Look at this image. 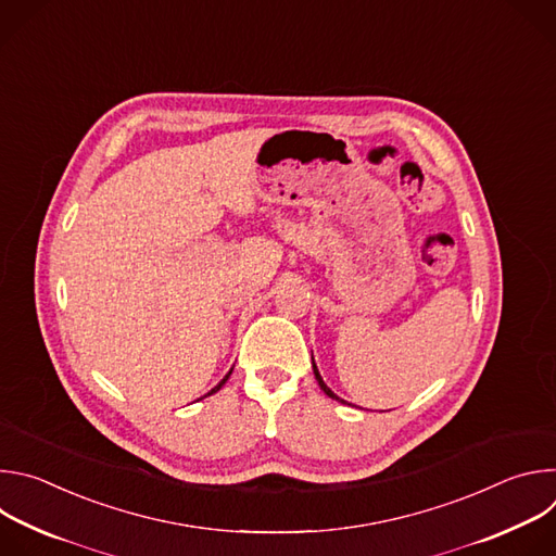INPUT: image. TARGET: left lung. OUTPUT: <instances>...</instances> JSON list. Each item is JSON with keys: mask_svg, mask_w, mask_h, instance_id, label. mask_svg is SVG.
Instances as JSON below:
<instances>
[{"mask_svg": "<svg viewBox=\"0 0 556 556\" xmlns=\"http://www.w3.org/2000/svg\"><path fill=\"white\" fill-rule=\"evenodd\" d=\"M312 369H314V376H316V380H319V387H321V389H324V391L330 395V399H332V401H339V403H345V401H341L339 395H337V393H334V391H332V389H330V387L324 382V378H321L319 369H316V365H314V358H312Z\"/></svg>", "mask_w": 556, "mask_h": 556, "instance_id": "8db88e82", "label": "left lung"}]
</instances>
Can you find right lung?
<instances>
[{
  "instance_id": "right-lung-1",
  "label": "right lung",
  "mask_w": 556,
  "mask_h": 556,
  "mask_svg": "<svg viewBox=\"0 0 556 556\" xmlns=\"http://www.w3.org/2000/svg\"><path fill=\"white\" fill-rule=\"evenodd\" d=\"M230 371H232V369H230ZM230 371H228V374H226V376H224V378H222V380H219V382H217V384H215V387H213V389H211V391H208V393H206V395H211V393H215V391H219V389H222V384H224V382H226V380H228V376H230Z\"/></svg>"
}]
</instances>
